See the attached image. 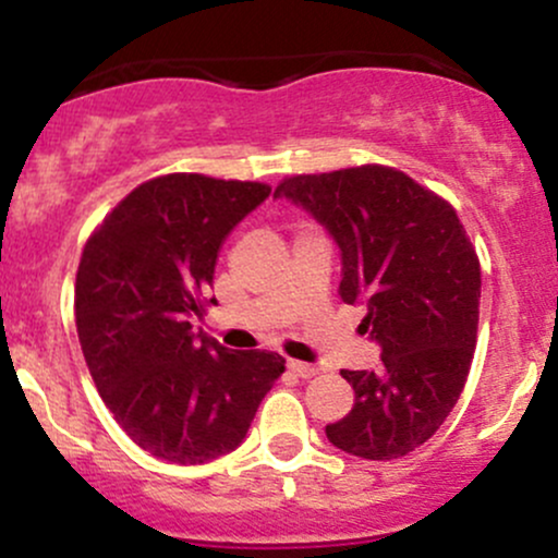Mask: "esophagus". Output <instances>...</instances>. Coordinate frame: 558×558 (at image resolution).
<instances>
[{"label": "esophagus", "instance_id": "1", "mask_svg": "<svg viewBox=\"0 0 558 558\" xmlns=\"http://www.w3.org/2000/svg\"><path fill=\"white\" fill-rule=\"evenodd\" d=\"M286 367H288V373H293L296 377H312L317 373V367H312V364H306V362H296V360H288Z\"/></svg>", "mask_w": 558, "mask_h": 558}]
</instances>
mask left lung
Listing matches in <instances>:
<instances>
[{
	"label": "left lung",
	"mask_w": 558,
	"mask_h": 558,
	"mask_svg": "<svg viewBox=\"0 0 558 558\" xmlns=\"http://www.w3.org/2000/svg\"><path fill=\"white\" fill-rule=\"evenodd\" d=\"M275 198L328 230L338 296L367 306L362 330L380 345V369H341L354 407L325 435L351 457H407L444 425L475 354L480 262L464 226L451 204L380 165L288 178Z\"/></svg>",
	"instance_id": "8db88e82"
}]
</instances>
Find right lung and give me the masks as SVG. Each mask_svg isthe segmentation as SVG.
<instances>
[{"label": "right lung", "mask_w": 558, "mask_h": 558, "mask_svg": "<svg viewBox=\"0 0 558 558\" xmlns=\"http://www.w3.org/2000/svg\"><path fill=\"white\" fill-rule=\"evenodd\" d=\"M267 196L265 183L172 172L133 189L83 248L75 328L88 373L120 427L165 462L235 451L286 369L275 351L194 330L222 243Z\"/></svg>", "instance_id": "right-lung-1"}]
</instances>
